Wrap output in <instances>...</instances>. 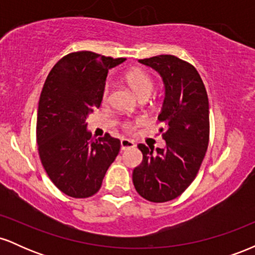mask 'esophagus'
<instances>
[{
  "label": "esophagus",
  "mask_w": 255,
  "mask_h": 255,
  "mask_svg": "<svg viewBox=\"0 0 255 255\" xmlns=\"http://www.w3.org/2000/svg\"><path fill=\"white\" fill-rule=\"evenodd\" d=\"M135 144H134V141H131L129 139H122L121 140V150L125 151L127 150V148H130V147H134Z\"/></svg>",
  "instance_id": "1"
}]
</instances>
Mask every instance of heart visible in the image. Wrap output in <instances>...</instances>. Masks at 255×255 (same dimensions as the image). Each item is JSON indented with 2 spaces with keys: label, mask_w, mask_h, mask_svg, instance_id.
<instances>
[{
  "label": "heart",
  "mask_w": 255,
  "mask_h": 255,
  "mask_svg": "<svg viewBox=\"0 0 255 255\" xmlns=\"http://www.w3.org/2000/svg\"><path fill=\"white\" fill-rule=\"evenodd\" d=\"M126 80H127L128 85L130 86V89L133 90V92L135 93L136 97L139 99L142 98H148L150 97L152 90H153V81L150 75L144 71H140V69H134V71L128 72V74L126 75ZM110 92V85L105 84L103 93H102V98L105 102L109 97ZM134 122H125L124 128L126 130H131L134 128Z\"/></svg>",
  "instance_id": "1"
}]
</instances>
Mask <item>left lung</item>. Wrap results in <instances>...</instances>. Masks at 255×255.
<instances>
[{"instance_id":"8db88e82","label":"left lung","mask_w":255,"mask_h":255,"mask_svg":"<svg viewBox=\"0 0 255 255\" xmlns=\"http://www.w3.org/2000/svg\"><path fill=\"white\" fill-rule=\"evenodd\" d=\"M163 79L165 97L158 115L164 124L165 148L137 145L142 162L133 170L136 192L152 203H165L188 188L203 163L210 137L209 98L194 66L172 55L139 60Z\"/></svg>"}]
</instances>
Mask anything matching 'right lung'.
<instances>
[{
	"instance_id": "obj_1",
	"label": "right lung",
	"mask_w": 255,
	"mask_h": 255,
	"mask_svg": "<svg viewBox=\"0 0 255 255\" xmlns=\"http://www.w3.org/2000/svg\"><path fill=\"white\" fill-rule=\"evenodd\" d=\"M125 60L71 52L55 64L44 83L37 115L38 153L52 183L68 197L96 194L119 154L120 140L108 133L95 140L86 119L101 107L109 69Z\"/></svg>"
}]
</instances>
